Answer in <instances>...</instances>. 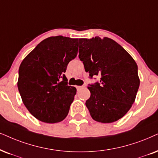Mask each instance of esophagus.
Instances as JSON below:
<instances>
[{
	"label": "esophagus",
	"instance_id": "34e87169",
	"mask_svg": "<svg viewBox=\"0 0 158 158\" xmlns=\"http://www.w3.org/2000/svg\"><path fill=\"white\" fill-rule=\"evenodd\" d=\"M85 87V86H77V89H79L82 88V87Z\"/></svg>",
	"mask_w": 158,
	"mask_h": 158
}]
</instances>
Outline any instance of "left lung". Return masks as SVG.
<instances>
[{"mask_svg": "<svg viewBox=\"0 0 158 158\" xmlns=\"http://www.w3.org/2000/svg\"><path fill=\"white\" fill-rule=\"evenodd\" d=\"M79 57L89 78L100 81L89 85L90 97L86 106L94 120L102 123L117 121L134 103L140 80L136 63L114 40L98 36L79 39Z\"/></svg>", "mask_w": 158, "mask_h": 158, "instance_id": "8db88e82", "label": "left lung"}]
</instances>
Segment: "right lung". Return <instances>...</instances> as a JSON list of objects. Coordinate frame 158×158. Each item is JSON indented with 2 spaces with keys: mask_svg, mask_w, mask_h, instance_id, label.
<instances>
[{
  "mask_svg": "<svg viewBox=\"0 0 158 158\" xmlns=\"http://www.w3.org/2000/svg\"><path fill=\"white\" fill-rule=\"evenodd\" d=\"M79 39L62 35L43 40L21 63L17 87L33 117L47 123L63 120L77 89L68 85L64 73L77 57Z\"/></svg>",
  "mask_w": 158,
  "mask_h": 158,
  "instance_id": "right-lung-1",
  "label": "right lung"
}]
</instances>
